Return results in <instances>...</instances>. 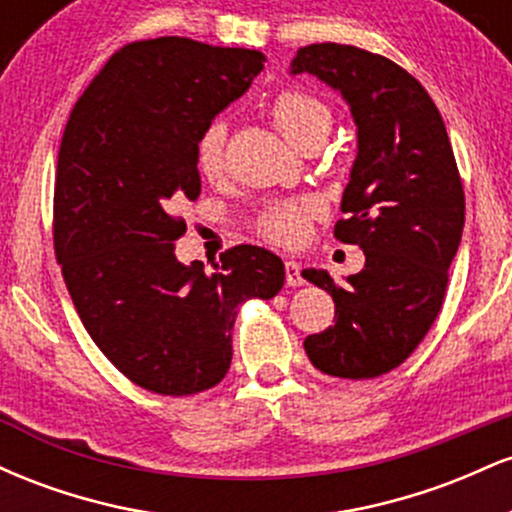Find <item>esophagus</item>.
I'll use <instances>...</instances> for the list:
<instances>
[{
	"instance_id": "obj_1",
	"label": "esophagus",
	"mask_w": 512,
	"mask_h": 512,
	"mask_svg": "<svg viewBox=\"0 0 512 512\" xmlns=\"http://www.w3.org/2000/svg\"><path fill=\"white\" fill-rule=\"evenodd\" d=\"M286 284L289 286H303L305 279H303V269L301 264L289 260L286 262Z\"/></svg>"
}]
</instances>
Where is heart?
Listing matches in <instances>:
<instances>
[{
  "label": "heart",
  "instance_id": "1",
  "mask_svg": "<svg viewBox=\"0 0 512 512\" xmlns=\"http://www.w3.org/2000/svg\"><path fill=\"white\" fill-rule=\"evenodd\" d=\"M272 117L279 132L291 144H301L310 134H327L332 113L320 98L303 91H284L274 98ZM223 146H226V122L214 120L197 139V168L207 180L223 173ZM322 214V202L315 197H298L276 202L262 214L260 231L264 238L279 245H296L308 236L310 221Z\"/></svg>",
  "mask_w": 512,
  "mask_h": 512
}]
</instances>
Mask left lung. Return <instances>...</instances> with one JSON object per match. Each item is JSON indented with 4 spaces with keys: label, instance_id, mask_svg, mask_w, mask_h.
<instances>
[{
    "label": "left lung",
    "instance_id": "1",
    "mask_svg": "<svg viewBox=\"0 0 512 512\" xmlns=\"http://www.w3.org/2000/svg\"><path fill=\"white\" fill-rule=\"evenodd\" d=\"M289 72L342 93L356 125V161L334 236L358 245L366 267L337 284L305 269L334 298V322L305 339L322 373L366 380L390 373L440 313L462 240L464 192L436 103L409 72L354 45L301 48Z\"/></svg>",
    "mask_w": 512,
    "mask_h": 512
}]
</instances>
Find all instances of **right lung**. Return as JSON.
Masks as SVG:
<instances>
[{
  "label": "right lung",
  "mask_w": 512,
  "mask_h": 512,
  "mask_svg": "<svg viewBox=\"0 0 512 512\" xmlns=\"http://www.w3.org/2000/svg\"><path fill=\"white\" fill-rule=\"evenodd\" d=\"M264 55L190 38L142 40L110 57L74 105L57 156L55 252L86 332L132 383L185 397L231 368L238 305L269 301L284 262L257 245L214 272L182 264L170 216L202 192L197 139L248 91Z\"/></svg>",
  "instance_id": "right-lung-1"
}]
</instances>
